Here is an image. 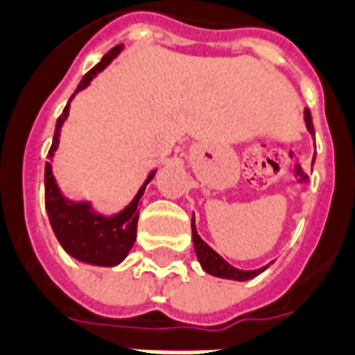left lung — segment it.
Returning a JSON list of instances; mask_svg holds the SVG:
<instances>
[{"label":"left lung","mask_w":355,"mask_h":355,"mask_svg":"<svg viewBox=\"0 0 355 355\" xmlns=\"http://www.w3.org/2000/svg\"><path fill=\"white\" fill-rule=\"evenodd\" d=\"M304 122H306L309 131L314 135V124H312V116L309 109L304 111ZM191 239H193V246H196V254H198L199 263H201V267L209 275H214V277L220 278H231V280H248V278L258 277L259 272H263L267 269V267H261V269H256V271H241V269H235L233 265L227 263L222 256H218L216 252L212 250L211 246L199 237L198 231H196V225H193V220H191Z\"/></svg>","instance_id":"obj_1"}]
</instances>
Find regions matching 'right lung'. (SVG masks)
I'll use <instances>...</instances> for the list:
<instances>
[{"mask_svg":"<svg viewBox=\"0 0 355 355\" xmlns=\"http://www.w3.org/2000/svg\"><path fill=\"white\" fill-rule=\"evenodd\" d=\"M120 51H122V46L118 44V46L107 52L101 58V62L94 65L84 75L83 80L78 83L77 92L86 88L92 83V78L111 64L112 58L116 56ZM73 96H71V99H73ZM69 101L65 105L64 112L58 118L49 157H52V154L56 150L60 128L67 118V112H69ZM152 177H154V173H150V177L146 178L144 186L150 182ZM144 186L139 190L135 199L120 214L112 218H105L92 211L88 203L67 201L58 190L56 180L52 177V165L46 162V165H44V207H46V212H49V220H51L54 235L60 241V244L64 246V250L71 254L73 258L84 261V263L103 265V267H112V265L120 263L128 256V252L131 250V246L135 243V237H137V205L141 196H143Z\"/></svg>","mask_w":355,"mask_h":355,"instance_id":"1","label":"right lung"}]
</instances>
